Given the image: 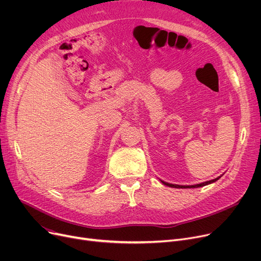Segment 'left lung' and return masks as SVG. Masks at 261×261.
<instances>
[{
	"label": "left lung",
	"instance_id": "obj_1",
	"mask_svg": "<svg viewBox=\"0 0 261 261\" xmlns=\"http://www.w3.org/2000/svg\"><path fill=\"white\" fill-rule=\"evenodd\" d=\"M220 177H221V176H218V177H216V179H214V180H211V181H207V182H204V183H200V184H196V185H189V186L175 185V184L166 183V182H164V181H161V182H162L164 185L169 186V187H174V188H197V187H202V186H205V185H208V184H211V183H214V182H216L217 180L220 179Z\"/></svg>",
	"mask_w": 261,
	"mask_h": 261
}]
</instances>
